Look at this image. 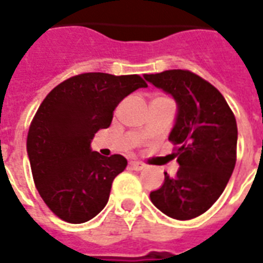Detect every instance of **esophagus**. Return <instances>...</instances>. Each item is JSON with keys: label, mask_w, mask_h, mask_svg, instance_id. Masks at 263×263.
<instances>
[{"label": "esophagus", "mask_w": 263, "mask_h": 263, "mask_svg": "<svg viewBox=\"0 0 263 263\" xmlns=\"http://www.w3.org/2000/svg\"><path fill=\"white\" fill-rule=\"evenodd\" d=\"M129 166H131L134 171H142V169L146 168V165L139 162V161H132V162H129Z\"/></svg>", "instance_id": "1"}]
</instances>
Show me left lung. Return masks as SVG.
<instances>
[{"mask_svg":"<svg viewBox=\"0 0 263 263\" xmlns=\"http://www.w3.org/2000/svg\"><path fill=\"white\" fill-rule=\"evenodd\" d=\"M144 79L176 99L179 110L169 140L180 168L150 199L176 220H191L212 208L236 164L237 125L220 91L187 69H171Z\"/></svg>","mask_w":263,"mask_h":263,"instance_id":"obj_1","label":"left lung"}]
</instances>
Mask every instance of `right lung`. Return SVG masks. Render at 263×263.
Segmentation results:
<instances>
[{
  "label": "right lung",
  "mask_w": 263,
  "mask_h": 263,
  "mask_svg": "<svg viewBox=\"0 0 263 263\" xmlns=\"http://www.w3.org/2000/svg\"><path fill=\"white\" fill-rule=\"evenodd\" d=\"M147 83L139 75L88 72L55 86L31 121L27 153L35 187L61 220L82 224L107 203L113 180L127 168L120 154L103 157L90 143L113 110Z\"/></svg>",
  "instance_id": "right-lung-1"
}]
</instances>
